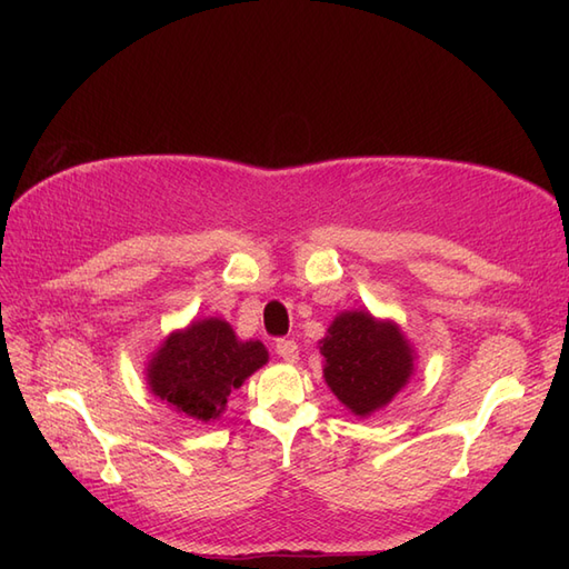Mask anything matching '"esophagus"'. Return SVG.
Segmentation results:
<instances>
[{"label": "esophagus", "mask_w": 569, "mask_h": 569, "mask_svg": "<svg viewBox=\"0 0 569 569\" xmlns=\"http://www.w3.org/2000/svg\"><path fill=\"white\" fill-rule=\"evenodd\" d=\"M276 355L281 357L288 365H296L298 361V345L293 340H278L276 342Z\"/></svg>", "instance_id": "1"}]
</instances>
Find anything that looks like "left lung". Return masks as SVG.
Returning <instances> with one entry per match:
<instances>
[{
    "label": "left lung",
    "mask_w": 569,
    "mask_h": 569,
    "mask_svg": "<svg viewBox=\"0 0 569 569\" xmlns=\"http://www.w3.org/2000/svg\"><path fill=\"white\" fill-rule=\"evenodd\" d=\"M318 347L325 383L357 418L389 406L416 373V347L401 325L369 310L337 312Z\"/></svg>",
    "instance_id": "1"
}]
</instances>
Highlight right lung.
Returning <instances> with one entry per match:
<instances>
[{
    "instance_id": "1",
    "label": "right lung",
    "mask_w": 569,
    "mask_h": 569,
    "mask_svg": "<svg viewBox=\"0 0 569 569\" xmlns=\"http://www.w3.org/2000/svg\"><path fill=\"white\" fill-rule=\"evenodd\" d=\"M269 361L259 340H239L222 318L192 320L173 330L147 361L149 391L176 413L214 422L227 398Z\"/></svg>"
}]
</instances>
